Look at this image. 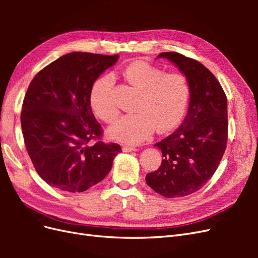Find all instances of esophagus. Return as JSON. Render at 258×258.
<instances>
[{
    "mask_svg": "<svg viewBox=\"0 0 258 258\" xmlns=\"http://www.w3.org/2000/svg\"><path fill=\"white\" fill-rule=\"evenodd\" d=\"M138 148L134 147V146H129V145H123L122 146V152L126 153H130V152H137Z\"/></svg>",
    "mask_w": 258,
    "mask_h": 258,
    "instance_id": "obj_1",
    "label": "esophagus"
}]
</instances>
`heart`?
Returning <instances> with one entry per match:
<instances>
[{
    "label": "heart",
    "instance_id": "obj_1",
    "mask_svg": "<svg viewBox=\"0 0 258 258\" xmlns=\"http://www.w3.org/2000/svg\"><path fill=\"white\" fill-rule=\"evenodd\" d=\"M122 75L140 95L135 106L137 113L121 117L108 129V136L115 141L139 144L155 128L158 132H166L183 119L190 98V85L185 75L166 74L163 70L144 61L132 62ZM113 86V76L107 74L99 77L90 89L92 111L105 122H113L119 114L112 100Z\"/></svg>",
    "mask_w": 258,
    "mask_h": 258
}]
</instances>
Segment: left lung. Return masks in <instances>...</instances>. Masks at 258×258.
<instances>
[{
	"label": "left lung",
	"instance_id": "8db88e82",
	"mask_svg": "<svg viewBox=\"0 0 258 258\" xmlns=\"http://www.w3.org/2000/svg\"><path fill=\"white\" fill-rule=\"evenodd\" d=\"M190 85L188 111L172 135L156 143L161 166L146 174V184L167 198L199 190L212 177L227 143V99L216 77L200 62L178 52H161Z\"/></svg>",
	"mask_w": 258,
	"mask_h": 258
}]
</instances>
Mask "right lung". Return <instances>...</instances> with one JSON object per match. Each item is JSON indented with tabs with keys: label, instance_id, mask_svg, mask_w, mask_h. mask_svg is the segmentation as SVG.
<instances>
[{
	"label": "right lung",
	"instance_id": "right-lung-1",
	"mask_svg": "<svg viewBox=\"0 0 258 258\" xmlns=\"http://www.w3.org/2000/svg\"><path fill=\"white\" fill-rule=\"evenodd\" d=\"M118 54L71 52L51 62L30 83L21 129L36 172L52 187L82 192L110 172L118 144L100 141L102 128L92 114V84ZM98 142L91 145V139Z\"/></svg>",
	"mask_w": 258,
	"mask_h": 258
}]
</instances>
